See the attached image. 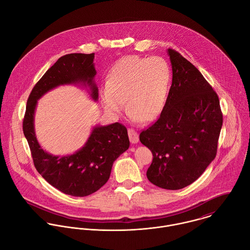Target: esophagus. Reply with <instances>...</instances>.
Returning a JSON list of instances; mask_svg holds the SVG:
<instances>
[{"label":"esophagus","mask_w":250,"mask_h":250,"mask_svg":"<svg viewBox=\"0 0 250 250\" xmlns=\"http://www.w3.org/2000/svg\"><path fill=\"white\" fill-rule=\"evenodd\" d=\"M128 136H129V140L132 144H136L139 142V135L134 129H132V128L128 129Z\"/></svg>","instance_id":"esophagus-1"}]
</instances>
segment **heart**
<instances>
[{
  "instance_id": "1",
  "label": "heart",
  "mask_w": 250,
  "mask_h": 250,
  "mask_svg": "<svg viewBox=\"0 0 250 250\" xmlns=\"http://www.w3.org/2000/svg\"><path fill=\"white\" fill-rule=\"evenodd\" d=\"M171 84L172 69L165 59L125 56L111 68L101 104L109 115L118 116L125 102L132 120L150 122L164 109Z\"/></svg>"
}]
</instances>
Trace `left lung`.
<instances>
[{
    "label": "left lung",
    "mask_w": 250,
    "mask_h": 250,
    "mask_svg": "<svg viewBox=\"0 0 250 250\" xmlns=\"http://www.w3.org/2000/svg\"><path fill=\"white\" fill-rule=\"evenodd\" d=\"M167 52L173 71L169 96L140 141L153 155L150 183L178 190L195 182L214 159L223 118L216 93L199 70L179 52Z\"/></svg>",
    "instance_id": "obj_1"
}]
</instances>
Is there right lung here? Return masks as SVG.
<instances>
[{
    "label": "right lung",
    "instance_id": "right-lung-1",
    "mask_svg": "<svg viewBox=\"0 0 250 250\" xmlns=\"http://www.w3.org/2000/svg\"><path fill=\"white\" fill-rule=\"evenodd\" d=\"M95 53H73L61 57L35 85L27 101L23 132L32 152L36 169L51 186L64 194L84 197L98 191L111 174L114 161L129 147L127 129L115 123L97 125L85 145L68 155H53L43 150L35 132V110L43 95L61 85H87L97 101L99 90Z\"/></svg>",
    "mask_w": 250,
    "mask_h": 250
}]
</instances>
